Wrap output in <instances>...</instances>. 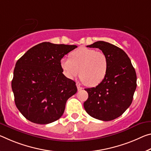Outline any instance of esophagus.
Listing matches in <instances>:
<instances>
[{"label": "esophagus", "mask_w": 151, "mask_h": 151, "mask_svg": "<svg viewBox=\"0 0 151 151\" xmlns=\"http://www.w3.org/2000/svg\"><path fill=\"white\" fill-rule=\"evenodd\" d=\"M76 87H77L78 91H81V90H82V89H83V87H81V85H80V83H76Z\"/></svg>", "instance_id": "34e87169"}]
</instances>
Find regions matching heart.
Returning a JSON list of instances; mask_svg holds the SVG:
<instances>
[{"instance_id": "1", "label": "heart", "mask_w": 151, "mask_h": 151, "mask_svg": "<svg viewBox=\"0 0 151 151\" xmlns=\"http://www.w3.org/2000/svg\"><path fill=\"white\" fill-rule=\"evenodd\" d=\"M70 58H63L60 66L64 75L69 79L79 75L88 87H95L106 77L108 70V59L104 52L94 49L80 47L73 51Z\"/></svg>"}]
</instances>
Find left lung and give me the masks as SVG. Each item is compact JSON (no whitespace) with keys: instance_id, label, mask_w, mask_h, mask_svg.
Returning a JSON list of instances; mask_svg holds the SVG:
<instances>
[{"instance_id":"8db88e82","label":"left lung","mask_w":151,"mask_h":151,"mask_svg":"<svg viewBox=\"0 0 151 151\" xmlns=\"http://www.w3.org/2000/svg\"><path fill=\"white\" fill-rule=\"evenodd\" d=\"M101 50L108 59V70L97 87L85 88L88 97L84 108L93 118L110 121L123 114L132 102L136 88V74L124 50L108 42L99 41L87 45Z\"/></svg>"}]
</instances>
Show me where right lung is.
Returning a JSON list of instances; mask_svg holds the SVG:
<instances>
[{"mask_svg": "<svg viewBox=\"0 0 151 151\" xmlns=\"http://www.w3.org/2000/svg\"><path fill=\"white\" fill-rule=\"evenodd\" d=\"M76 47L42 42L17 62L12 90L17 107L28 120L47 124L63 116L67 100L77 88L75 81L64 75L60 60Z\"/></svg>", "mask_w": 151, "mask_h": 151, "instance_id": "obj_1", "label": "right lung"}]
</instances>
